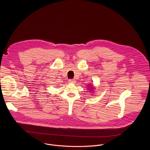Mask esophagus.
<instances>
[{"mask_svg":"<svg viewBox=\"0 0 150 150\" xmlns=\"http://www.w3.org/2000/svg\"><path fill=\"white\" fill-rule=\"evenodd\" d=\"M68 82L69 83H76V80L74 79H70V80H69Z\"/></svg>","mask_w":150,"mask_h":150,"instance_id":"esophagus-1","label":"esophagus"}]
</instances>
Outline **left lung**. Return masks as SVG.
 I'll list each match as a JSON object with an SVG mask.
<instances>
[{
	"mask_svg": "<svg viewBox=\"0 0 150 150\" xmlns=\"http://www.w3.org/2000/svg\"><path fill=\"white\" fill-rule=\"evenodd\" d=\"M91 84V83H90V84ZM92 86H93V85H92ZM91 89V90H93V88H92H92H91V89Z\"/></svg>",
	"mask_w": 150,
	"mask_h": 150,
	"instance_id": "8db88e82",
	"label": "left lung"
}]
</instances>
